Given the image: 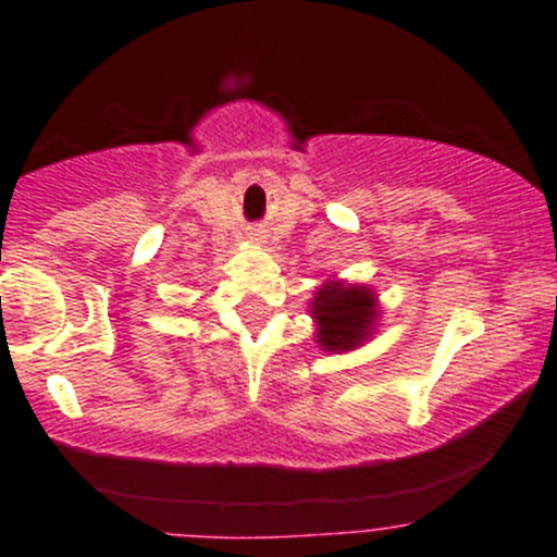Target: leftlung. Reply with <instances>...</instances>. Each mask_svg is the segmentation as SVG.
<instances>
[{
    "instance_id": "left-lung-1",
    "label": "left lung",
    "mask_w": 557,
    "mask_h": 557,
    "mask_svg": "<svg viewBox=\"0 0 557 557\" xmlns=\"http://www.w3.org/2000/svg\"><path fill=\"white\" fill-rule=\"evenodd\" d=\"M318 342L323 350H352L369 336L374 323V296L358 285L329 283L312 301Z\"/></svg>"
}]
</instances>
